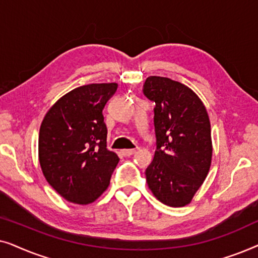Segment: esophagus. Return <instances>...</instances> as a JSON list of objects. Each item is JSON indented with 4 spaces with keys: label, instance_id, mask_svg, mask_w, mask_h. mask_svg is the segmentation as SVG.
Here are the masks:
<instances>
[{
    "label": "esophagus",
    "instance_id": "esophagus-1",
    "mask_svg": "<svg viewBox=\"0 0 258 258\" xmlns=\"http://www.w3.org/2000/svg\"><path fill=\"white\" fill-rule=\"evenodd\" d=\"M121 153L123 156H132V155L136 153V150L135 149H123Z\"/></svg>",
    "mask_w": 258,
    "mask_h": 258
}]
</instances>
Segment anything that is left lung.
<instances>
[{
  "label": "left lung",
  "mask_w": 258,
  "mask_h": 258,
  "mask_svg": "<svg viewBox=\"0 0 258 258\" xmlns=\"http://www.w3.org/2000/svg\"><path fill=\"white\" fill-rule=\"evenodd\" d=\"M143 94L155 103L156 150L146 170L148 186L162 203L184 207L209 172L213 144L207 109L190 88L168 77H148Z\"/></svg>",
  "instance_id": "1"
}]
</instances>
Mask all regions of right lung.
<instances>
[{"instance_id":"1","label":"right lung","mask_w":258,"mask_h":258,"mask_svg":"<svg viewBox=\"0 0 258 258\" xmlns=\"http://www.w3.org/2000/svg\"><path fill=\"white\" fill-rule=\"evenodd\" d=\"M116 90V83L76 88L59 98L42 121L38 136L42 172L69 202H94L110 183L119 158L107 149L103 108Z\"/></svg>"}]
</instances>
